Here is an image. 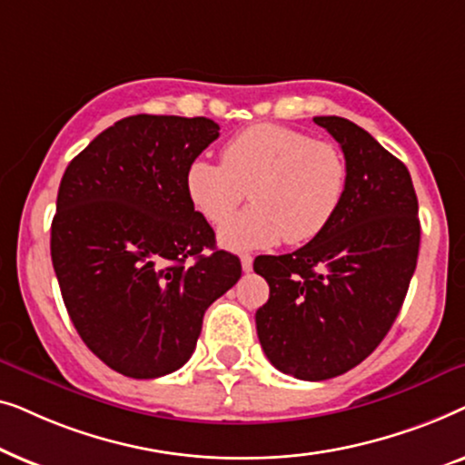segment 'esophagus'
I'll list each match as a JSON object with an SVG mask.
<instances>
[{"mask_svg":"<svg viewBox=\"0 0 465 465\" xmlns=\"http://www.w3.org/2000/svg\"><path fill=\"white\" fill-rule=\"evenodd\" d=\"M241 266H243V272H250L253 269V258L252 256H241Z\"/></svg>","mask_w":465,"mask_h":465,"instance_id":"esophagus-1","label":"esophagus"}]
</instances>
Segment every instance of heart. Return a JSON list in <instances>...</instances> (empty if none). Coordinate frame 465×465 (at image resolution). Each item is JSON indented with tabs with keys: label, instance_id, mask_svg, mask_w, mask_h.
Segmentation results:
<instances>
[{
	"label": "heart",
	"instance_id": "obj_1",
	"mask_svg": "<svg viewBox=\"0 0 465 465\" xmlns=\"http://www.w3.org/2000/svg\"><path fill=\"white\" fill-rule=\"evenodd\" d=\"M347 161L334 143L283 124L247 126L222 150V163L196 158L186 169V193L209 224L220 226L242 200L252 207L222 226L232 252L315 239L339 212Z\"/></svg>",
	"mask_w": 465,
	"mask_h": 465
}]
</instances>
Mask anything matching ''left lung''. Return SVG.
I'll use <instances>...</instances> for the list:
<instances>
[{
  "instance_id": "left-lung-1",
  "label": "left lung",
  "mask_w": 465,
  "mask_h": 465,
  "mask_svg": "<svg viewBox=\"0 0 465 465\" xmlns=\"http://www.w3.org/2000/svg\"><path fill=\"white\" fill-rule=\"evenodd\" d=\"M313 120L341 143L345 196L301 250L253 260L271 288L256 330L277 371L326 381L364 361L390 332L415 272L421 226L402 161L351 120Z\"/></svg>"
}]
</instances>
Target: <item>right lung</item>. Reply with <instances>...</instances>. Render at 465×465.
Instances as JSON below:
<instances>
[{"label":"right lung","mask_w":465,"mask_h":465,"mask_svg":"<svg viewBox=\"0 0 465 465\" xmlns=\"http://www.w3.org/2000/svg\"><path fill=\"white\" fill-rule=\"evenodd\" d=\"M218 137L209 118L137 114L63 173L50 228L63 302L86 347L124 377L186 364L207 307L241 277L186 193L188 164Z\"/></svg>","instance_id":"add662e5"}]
</instances>
